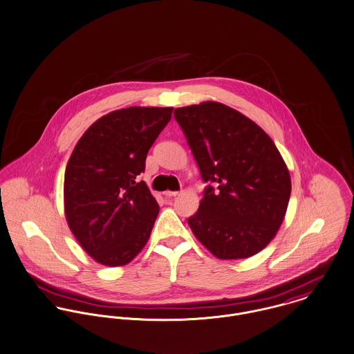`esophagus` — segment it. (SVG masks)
I'll use <instances>...</instances> for the list:
<instances>
[{"label": "esophagus", "mask_w": 354, "mask_h": 354, "mask_svg": "<svg viewBox=\"0 0 354 354\" xmlns=\"http://www.w3.org/2000/svg\"><path fill=\"white\" fill-rule=\"evenodd\" d=\"M179 194V192H164V196L167 198H171V196H176Z\"/></svg>", "instance_id": "1"}]
</instances>
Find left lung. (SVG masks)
Segmentation results:
<instances>
[{
  "label": "left lung",
  "mask_w": 354,
  "mask_h": 354,
  "mask_svg": "<svg viewBox=\"0 0 354 354\" xmlns=\"http://www.w3.org/2000/svg\"><path fill=\"white\" fill-rule=\"evenodd\" d=\"M174 117L207 183L187 220L193 234L220 259L258 254L279 230L292 189L273 140L217 102L176 109Z\"/></svg>",
  "instance_id": "8db88e82"
}]
</instances>
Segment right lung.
I'll return each instance as SVG.
<instances>
[{"instance_id":"right-lung-1","label":"right lung","mask_w":354,"mask_h":354,"mask_svg":"<svg viewBox=\"0 0 354 354\" xmlns=\"http://www.w3.org/2000/svg\"><path fill=\"white\" fill-rule=\"evenodd\" d=\"M172 107H129L97 119L80 138L64 182L66 221L99 263H129L147 244L158 214L144 180L147 155Z\"/></svg>"}]
</instances>
